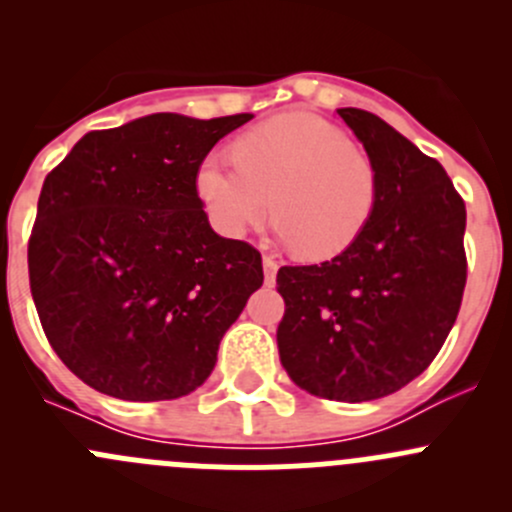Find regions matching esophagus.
Returning a JSON list of instances; mask_svg holds the SVG:
<instances>
[{
	"label": "esophagus",
	"mask_w": 512,
	"mask_h": 512,
	"mask_svg": "<svg viewBox=\"0 0 512 512\" xmlns=\"http://www.w3.org/2000/svg\"><path fill=\"white\" fill-rule=\"evenodd\" d=\"M262 267H265V282H267V285H275V277H277V260H275V257H265V260H262Z\"/></svg>",
	"instance_id": "34e87169"
}]
</instances>
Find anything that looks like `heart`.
Returning a JSON list of instances; mask_svg holds the SVG:
<instances>
[{
    "instance_id": "b5f03b06",
    "label": "heart",
    "mask_w": 512,
    "mask_h": 512,
    "mask_svg": "<svg viewBox=\"0 0 512 512\" xmlns=\"http://www.w3.org/2000/svg\"><path fill=\"white\" fill-rule=\"evenodd\" d=\"M195 190L225 237L245 235L272 200L280 240L304 260L322 262L364 235L379 200V173L342 128L312 113H285L242 133L232 158H205Z\"/></svg>"
}]
</instances>
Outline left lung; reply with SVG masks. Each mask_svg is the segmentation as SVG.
<instances>
[{"mask_svg": "<svg viewBox=\"0 0 512 512\" xmlns=\"http://www.w3.org/2000/svg\"><path fill=\"white\" fill-rule=\"evenodd\" d=\"M379 173L364 235L322 265L280 267V361L299 389L374 401L428 369L466 289V203L436 158L379 116L337 108Z\"/></svg>", "mask_w": 512, "mask_h": 512, "instance_id": "1", "label": "left lung"}]
</instances>
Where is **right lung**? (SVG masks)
<instances>
[{
  "label": "right lung",
  "instance_id": "1",
  "mask_svg": "<svg viewBox=\"0 0 512 512\" xmlns=\"http://www.w3.org/2000/svg\"><path fill=\"white\" fill-rule=\"evenodd\" d=\"M252 113H153L91 131L46 175L29 285L51 349L101 394L198 389L255 289L262 257L220 237L195 190L200 163Z\"/></svg>",
  "mask_w": 512,
  "mask_h": 512
}]
</instances>
